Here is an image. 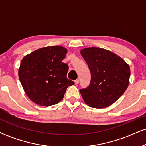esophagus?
<instances>
[{"instance_id":"34e87169","label":"esophagus","mask_w":146,"mask_h":146,"mask_svg":"<svg viewBox=\"0 0 146 146\" xmlns=\"http://www.w3.org/2000/svg\"><path fill=\"white\" fill-rule=\"evenodd\" d=\"M79 82H80V80H79V79H77L76 80H75V84H78Z\"/></svg>"}]
</instances>
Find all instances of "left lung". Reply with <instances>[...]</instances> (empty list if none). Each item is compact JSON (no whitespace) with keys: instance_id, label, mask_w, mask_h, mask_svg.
Returning a JSON list of instances; mask_svg holds the SVG:
<instances>
[{"instance_id":"1","label":"left lung","mask_w":146,"mask_h":146,"mask_svg":"<svg viewBox=\"0 0 146 146\" xmlns=\"http://www.w3.org/2000/svg\"><path fill=\"white\" fill-rule=\"evenodd\" d=\"M80 53L91 74L89 86L80 90L84 101L95 108L113 104L128 88L129 65L117 54L104 48L88 47L82 49Z\"/></svg>"}]
</instances>
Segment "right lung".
Returning <instances> with one entry per match:
<instances>
[{
    "mask_svg": "<svg viewBox=\"0 0 146 146\" xmlns=\"http://www.w3.org/2000/svg\"><path fill=\"white\" fill-rule=\"evenodd\" d=\"M67 50L61 46L43 47L21 60L18 77L31 101L50 106L62 100L66 88L74 82L66 78L68 66L63 63Z\"/></svg>",
    "mask_w": 146,
    "mask_h": 146,
    "instance_id": "right-lung-1",
    "label": "right lung"
}]
</instances>
